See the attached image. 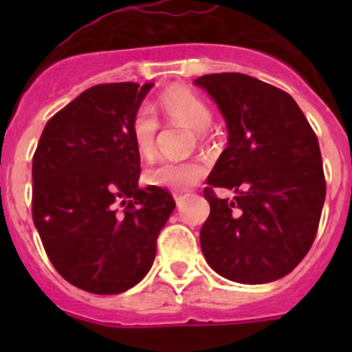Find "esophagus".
Returning a JSON list of instances; mask_svg holds the SVG:
<instances>
[{"mask_svg":"<svg viewBox=\"0 0 352 352\" xmlns=\"http://www.w3.org/2000/svg\"><path fill=\"white\" fill-rule=\"evenodd\" d=\"M188 197H190V194H188V192H174V201H176V204H178V206H182V204L185 203Z\"/></svg>","mask_w":352,"mask_h":352,"instance_id":"1","label":"esophagus"}]
</instances>
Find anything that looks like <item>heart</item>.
<instances>
[{
  "label": "heart",
  "instance_id": "b5f03b06",
  "mask_svg": "<svg viewBox=\"0 0 352 352\" xmlns=\"http://www.w3.org/2000/svg\"><path fill=\"white\" fill-rule=\"evenodd\" d=\"M167 120L182 123L195 132V138L203 139L204 130L211 125V109L206 102L190 89H169L160 95L157 105ZM158 123L148 111H139L132 121V139L138 153L142 158L155 155V138ZM204 166L201 162H158L144 170V182L151 186L186 190L203 178Z\"/></svg>",
  "mask_w": 352,
  "mask_h": 352
}]
</instances>
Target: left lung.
<instances>
[{
    "instance_id": "1",
    "label": "left lung",
    "mask_w": 352,
    "mask_h": 352,
    "mask_svg": "<svg viewBox=\"0 0 352 352\" xmlns=\"http://www.w3.org/2000/svg\"><path fill=\"white\" fill-rule=\"evenodd\" d=\"M194 84L219 105L229 133L204 188V259L227 280H278L307 256L321 220L326 182L316 133L289 93L256 77L210 74ZM214 186L235 199H219Z\"/></svg>"
}]
</instances>
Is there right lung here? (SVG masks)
Returning <instances> with one entry per match:
<instances>
[{"label":"right lung","instance_id":"right-lung-1","mask_svg":"<svg viewBox=\"0 0 352 352\" xmlns=\"http://www.w3.org/2000/svg\"><path fill=\"white\" fill-rule=\"evenodd\" d=\"M151 88L86 89L47 121L33 155L31 211L43 248L65 280L93 294H120L144 278L176 206L167 190L138 183L132 121Z\"/></svg>","mask_w":352,"mask_h":352}]
</instances>
